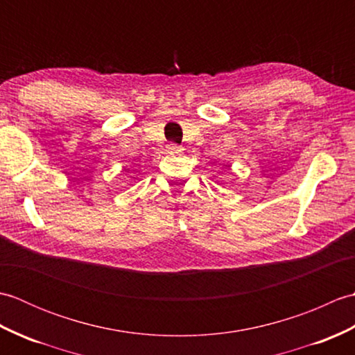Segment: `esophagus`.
<instances>
[{
    "instance_id": "1",
    "label": "esophagus",
    "mask_w": 355,
    "mask_h": 355,
    "mask_svg": "<svg viewBox=\"0 0 355 355\" xmlns=\"http://www.w3.org/2000/svg\"><path fill=\"white\" fill-rule=\"evenodd\" d=\"M168 150H169V153H178V150H182V148L177 146V145H169Z\"/></svg>"
}]
</instances>
